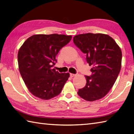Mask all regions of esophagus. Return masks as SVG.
Wrapping results in <instances>:
<instances>
[{
	"label": "esophagus",
	"instance_id": "esophagus-1",
	"mask_svg": "<svg viewBox=\"0 0 134 134\" xmlns=\"http://www.w3.org/2000/svg\"><path fill=\"white\" fill-rule=\"evenodd\" d=\"M75 75V74H72V73L70 74V76H71V77H73V76H74Z\"/></svg>",
	"mask_w": 134,
	"mask_h": 134
}]
</instances>
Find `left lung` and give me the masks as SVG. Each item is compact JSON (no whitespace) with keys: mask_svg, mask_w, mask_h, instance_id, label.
Listing matches in <instances>:
<instances>
[{"mask_svg":"<svg viewBox=\"0 0 134 134\" xmlns=\"http://www.w3.org/2000/svg\"><path fill=\"white\" fill-rule=\"evenodd\" d=\"M74 43L86 55L93 67L90 76L85 75L86 84L78 94L86 101L97 100L107 94L120 72L122 53L120 47L109 36L101 33L81 34L74 37Z\"/></svg>","mask_w":134,"mask_h":134,"instance_id":"left-lung-1","label":"left lung"}]
</instances>
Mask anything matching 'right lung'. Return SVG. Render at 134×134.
I'll return each instance as SVG.
<instances>
[{
  "label": "right lung",
  "instance_id": "right-lung-1",
  "mask_svg": "<svg viewBox=\"0 0 134 134\" xmlns=\"http://www.w3.org/2000/svg\"><path fill=\"white\" fill-rule=\"evenodd\" d=\"M71 38V36L58 34L33 35L20 48V74L28 90L37 97L49 99L61 93L70 74L59 73L52 67L59 51Z\"/></svg>",
  "mask_w": 134,
  "mask_h": 134
}]
</instances>
